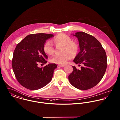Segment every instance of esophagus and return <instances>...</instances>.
Returning a JSON list of instances; mask_svg holds the SVG:
<instances>
[{"label": "esophagus", "mask_w": 120, "mask_h": 120, "mask_svg": "<svg viewBox=\"0 0 120 120\" xmlns=\"http://www.w3.org/2000/svg\"><path fill=\"white\" fill-rule=\"evenodd\" d=\"M58 66L59 67H64L65 66L64 65H61V64H58Z\"/></svg>", "instance_id": "obj_1"}]
</instances>
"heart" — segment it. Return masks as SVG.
I'll use <instances>...</instances> for the list:
<instances>
[{"label": "heart", "instance_id": "1", "mask_svg": "<svg viewBox=\"0 0 120 120\" xmlns=\"http://www.w3.org/2000/svg\"><path fill=\"white\" fill-rule=\"evenodd\" d=\"M53 41L56 45H63L62 53L64 54L52 56L50 59L51 63L61 65L65 64L72 58V55L75 56L78 52L77 45L72 42L71 38L64 33H60L56 35L53 39ZM43 50L46 54L49 55L53 54L54 47L50 41H47L45 42L43 45Z\"/></svg>", "mask_w": 120, "mask_h": 120}]
</instances>
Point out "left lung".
Listing matches in <instances>:
<instances>
[{
  "mask_svg": "<svg viewBox=\"0 0 120 120\" xmlns=\"http://www.w3.org/2000/svg\"><path fill=\"white\" fill-rule=\"evenodd\" d=\"M73 35L77 38L80 49L73 61L76 64H83V66L79 70L72 66L73 70L69 75V80L79 90H89L96 85L104 75L107 66L106 52L93 36L82 31Z\"/></svg>",
  "mask_w": 120,
  "mask_h": 120,
  "instance_id": "8db88e82",
  "label": "left lung"
}]
</instances>
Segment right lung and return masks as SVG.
I'll return each mask as SVG.
<instances>
[{
  "label": "right lung",
  "mask_w": 120,
  "mask_h": 120,
  "mask_svg": "<svg viewBox=\"0 0 120 120\" xmlns=\"http://www.w3.org/2000/svg\"><path fill=\"white\" fill-rule=\"evenodd\" d=\"M54 36L45 33L30 34L17 45L13 54L12 66L17 80L24 88L37 90L51 81L56 64H49L42 68L38 65L47 62L43 45L46 40Z\"/></svg>",
  "instance_id": "obj_1"
}]
</instances>
